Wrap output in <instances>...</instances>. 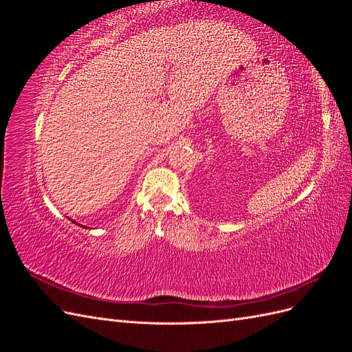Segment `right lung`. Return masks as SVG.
<instances>
[{
	"mask_svg": "<svg viewBox=\"0 0 352 352\" xmlns=\"http://www.w3.org/2000/svg\"><path fill=\"white\" fill-rule=\"evenodd\" d=\"M72 221H73V223H76V221H74V220H72ZM76 225H78V223H76Z\"/></svg>",
	"mask_w": 352,
	"mask_h": 352,
	"instance_id": "add662e5",
	"label": "right lung"
}]
</instances>
